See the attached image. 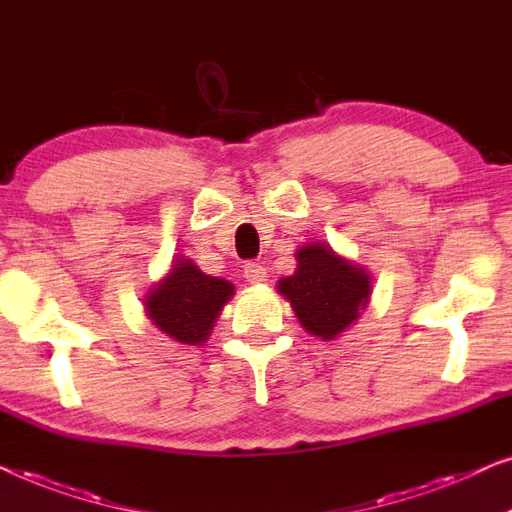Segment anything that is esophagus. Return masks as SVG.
Returning <instances> with one entry per match:
<instances>
[{
	"instance_id": "1",
	"label": "esophagus",
	"mask_w": 512,
	"mask_h": 512,
	"mask_svg": "<svg viewBox=\"0 0 512 512\" xmlns=\"http://www.w3.org/2000/svg\"><path fill=\"white\" fill-rule=\"evenodd\" d=\"M243 276H246L250 285H262V283H266V278H269V273H266L262 264L250 262V264H246V269H243Z\"/></svg>"
}]
</instances>
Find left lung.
Masks as SVG:
<instances>
[{"label": "left lung", "instance_id": "obj_1", "mask_svg": "<svg viewBox=\"0 0 512 512\" xmlns=\"http://www.w3.org/2000/svg\"><path fill=\"white\" fill-rule=\"evenodd\" d=\"M294 257L297 269L292 276L278 280L276 292L290 301L308 334L334 341L355 325L369 306L371 273L322 241L304 243Z\"/></svg>", "mask_w": 512, "mask_h": 512}]
</instances>
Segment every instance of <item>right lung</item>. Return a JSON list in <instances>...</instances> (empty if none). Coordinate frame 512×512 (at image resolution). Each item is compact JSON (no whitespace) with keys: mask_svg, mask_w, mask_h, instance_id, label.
I'll list each match as a JSON object with an SVG mask.
<instances>
[{"mask_svg":"<svg viewBox=\"0 0 512 512\" xmlns=\"http://www.w3.org/2000/svg\"><path fill=\"white\" fill-rule=\"evenodd\" d=\"M232 297L234 285L229 280L206 276L192 259L176 255L169 271L148 287L143 311L171 341L201 345Z\"/></svg>","mask_w":512,"mask_h":512,"instance_id":"1","label":"right lung"}]
</instances>
